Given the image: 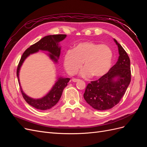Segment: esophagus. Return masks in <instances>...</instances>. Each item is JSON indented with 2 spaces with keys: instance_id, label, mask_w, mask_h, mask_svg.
Wrapping results in <instances>:
<instances>
[{
  "instance_id": "1",
  "label": "esophagus",
  "mask_w": 147,
  "mask_h": 147,
  "mask_svg": "<svg viewBox=\"0 0 147 147\" xmlns=\"http://www.w3.org/2000/svg\"><path fill=\"white\" fill-rule=\"evenodd\" d=\"M79 80H80L77 79V78H72V81L73 82H78Z\"/></svg>"
}]
</instances>
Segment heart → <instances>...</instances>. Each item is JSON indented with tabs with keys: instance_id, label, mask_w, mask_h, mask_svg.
I'll return each instance as SVG.
<instances>
[{
	"instance_id": "1",
	"label": "heart",
	"mask_w": 147,
	"mask_h": 147,
	"mask_svg": "<svg viewBox=\"0 0 147 147\" xmlns=\"http://www.w3.org/2000/svg\"><path fill=\"white\" fill-rule=\"evenodd\" d=\"M112 60V51L109 46L84 41L75 45L72 50L66 51L63 62L66 72L69 75L76 74L83 62L84 67L80 72L82 77L92 75L95 78H100L108 74Z\"/></svg>"
}]
</instances>
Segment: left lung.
I'll return each instance as SVG.
<instances>
[{"label": "left lung", "mask_w": 147, "mask_h": 147, "mask_svg": "<svg viewBox=\"0 0 147 147\" xmlns=\"http://www.w3.org/2000/svg\"><path fill=\"white\" fill-rule=\"evenodd\" d=\"M114 41L119 55L117 63L104 77L88 83L83 94L87 103L97 110H109L118 104L131 82L129 57L121 45Z\"/></svg>", "instance_id": "obj_1"}]
</instances>
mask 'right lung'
<instances>
[{"instance_id":"obj_1","label":"right lung","mask_w":147,"mask_h":147,"mask_svg":"<svg viewBox=\"0 0 147 147\" xmlns=\"http://www.w3.org/2000/svg\"><path fill=\"white\" fill-rule=\"evenodd\" d=\"M65 34H57L50 35L44 37L38 42L31 45L26 50L22 55L21 59L16 70V75L18 80L20 86V90L21 94L23 95L24 100L32 106L33 107L40 110H46L52 108L55 106L63 94V91L65 87L67 86V83L70 80L69 78L58 77L55 84L52 87L51 90L47 94L40 99H33L26 95L23 92L21 86L19 78V74L20 68L27 57L34 53H37L39 50L48 51V56L50 58L56 63H57V61L59 58L61 54V47H59V42L63 41L66 37Z\"/></svg>"}]
</instances>
